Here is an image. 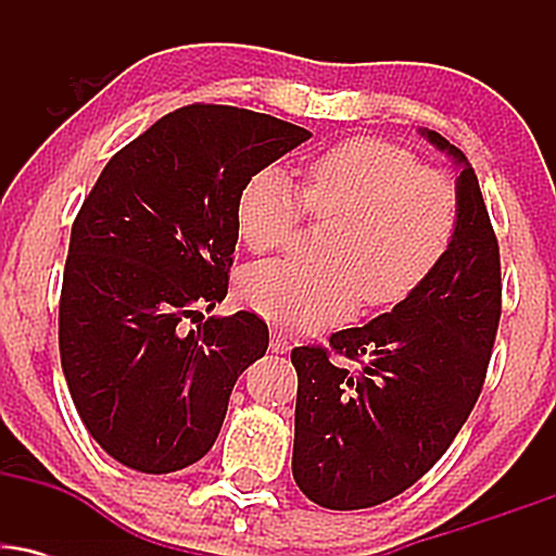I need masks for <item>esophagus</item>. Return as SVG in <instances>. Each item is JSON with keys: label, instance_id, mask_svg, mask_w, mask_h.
Here are the masks:
<instances>
[{"label": "esophagus", "instance_id": "34e87169", "mask_svg": "<svg viewBox=\"0 0 556 556\" xmlns=\"http://www.w3.org/2000/svg\"><path fill=\"white\" fill-rule=\"evenodd\" d=\"M271 350L274 353H287V350H290V340H287L285 331L279 329L271 331Z\"/></svg>", "mask_w": 556, "mask_h": 556}]
</instances>
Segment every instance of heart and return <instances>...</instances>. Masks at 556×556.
<instances>
[{"label": "heart", "mask_w": 556, "mask_h": 556, "mask_svg": "<svg viewBox=\"0 0 556 556\" xmlns=\"http://www.w3.org/2000/svg\"><path fill=\"white\" fill-rule=\"evenodd\" d=\"M305 214L329 222L324 264L266 261L240 277V298L271 321L316 329L358 303L389 308L442 264L460 195L442 172L384 138H348L305 164L300 193L279 167L253 172L238 193L235 225L253 253L290 245Z\"/></svg>", "instance_id": "1"}]
</instances>
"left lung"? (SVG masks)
<instances>
[{"label":"left lung","instance_id":"obj_1","mask_svg":"<svg viewBox=\"0 0 556 556\" xmlns=\"http://www.w3.org/2000/svg\"><path fill=\"white\" fill-rule=\"evenodd\" d=\"M424 136L463 167L460 222L444 261L389 314L290 355L292 476L329 509L374 507L429 473L473 410L500 329V242L476 169L439 132Z\"/></svg>","mask_w":556,"mask_h":556}]
</instances>
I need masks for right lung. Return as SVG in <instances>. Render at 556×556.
Instances as JSON below:
<instances>
[{
  "mask_svg": "<svg viewBox=\"0 0 556 556\" xmlns=\"http://www.w3.org/2000/svg\"><path fill=\"white\" fill-rule=\"evenodd\" d=\"M311 132L222 104L164 114L83 201L60 295V355L106 455L172 473L212 450L238 376L269 348L256 314L203 318L227 295L238 193Z\"/></svg>",
  "mask_w": 556,
  "mask_h": 556,
  "instance_id": "1",
  "label": "right lung"
}]
</instances>
